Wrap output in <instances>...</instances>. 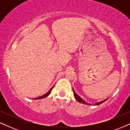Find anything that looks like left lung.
Segmentation results:
<instances>
[{
  "mask_svg": "<svg viewBox=\"0 0 130 130\" xmlns=\"http://www.w3.org/2000/svg\"><path fill=\"white\" fill-rule=\"evenodd\" d=\"M73 94H74V98H75L76 100H77V101H78V102H79L80 103H82V104H86V102H85V101H83V99H82L80 97L79 95H77V94H76V92H74V90L73 89ZM107 99H105V100H104V101H101V102H98V103H96V105H99L101 104H102V103L104 102L105 101H106V100H107Z\"/></svg>",
  "mask_w": 130,
  "mask_h": 130,
  "instance_id": "obj_1",
  "label": "left lung"
}]
</instances>
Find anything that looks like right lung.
Instances as JSON below:
<instances>
[{
	"label": "right lung",
	"mask_w": 130,
	"mask_h": 130,
	"mask_svg": "<svg viewBox=\"0 0 130 130\" xmlns=\"http://www.w3.org/2000/svg\"><path fill=\"white\" fill-rule=\"evenodd\" d=\"M53 87H52V88H51V89H50V90H49L48 92H47V93H45V94H44V95H42V96H40V97H38V98H35V99H42V98H46L47 96H48L50 94V93H51V90H52V89H53Z\"/></svg>",
	"instance_id": "right-lung-1"
}]
</instances>
